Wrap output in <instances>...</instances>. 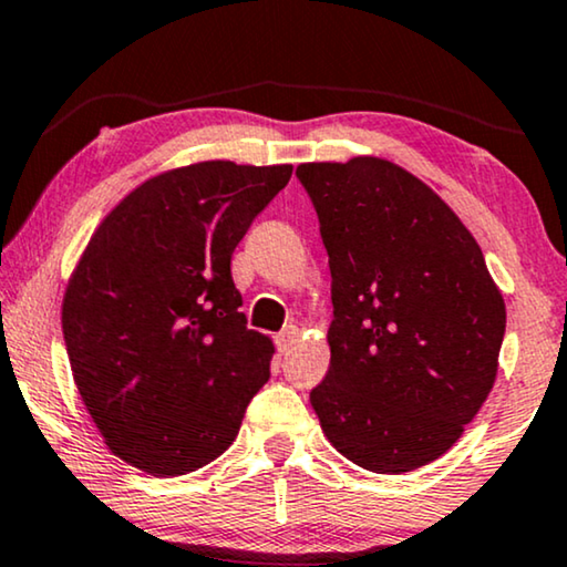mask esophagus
<instances>
[{
  "label": "esophagus",
  "mask_w": 567,
  "mask_h": 567,
  "mask_svg": "<svg viewBox=\"0 0 567 567\" xmlns=\"http://www.w3.org/2000/svg\"><path fill=\"white\" fill-rule=\"evenodd\" d=\"M296 339H298V329L296 327H285L282 331H279L277 334V347H279V352H288L292 344H296Z\"/></svg>",
  "instance_id": "1"
}]
</instances>
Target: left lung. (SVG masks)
<instances>
[{"label": "left lung", "mask_w": 567, "mask_h": 567, "mask_svg": "<svg viewBox=\"0 0 567 567\" xmlns=\"http://www.w3.org/2000/svg\"><path fill=\"white\" fill-rule=\"evenodd\" d=\"M296 176L331 271V362L311 391L323 433L368 472L435 462L497 373L505 303L482 248L433 188L381 157Z\"/></svg>", "instance_id": "obj_1"}]
</instances>
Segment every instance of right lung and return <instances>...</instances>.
I'll use <instances>...</instances> for the list:
<instances>
[{"label":"right lung","instance_id":"1","mask_svg":"<svg viewBox=\"0 0 567 567\" xmlns=\"http://www.w3.org/2000/svg\"><path fill=\"white\" fill-rule=\"evenodd\" d=\"M292 165L207 161L145 181L93 233L62 306L74 383L113 454L155 477L236 441L275 347L230 259Z\"/></svg>","mask_w":567,"mask_h":567}]
</instances>
